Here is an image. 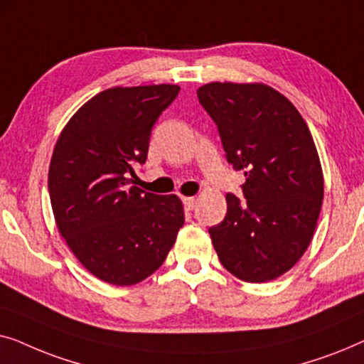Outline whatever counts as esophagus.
Listing matches in <instances>:
<instances>
[{"label":"esophagus","instance_id":"esophagus-1","mask_svg":"<svg viewBox=\"0 0 364 364\" xmlns=\"http://www.w3.org/2000/svg\"><path fill=\"white\" fill-rule=\"evenodd\" d=\"M183 205H186L187 210H193L197 207V198L196 197H183Z\"/></svg>","mask_w":364,"mask_h":364}]
</instances>
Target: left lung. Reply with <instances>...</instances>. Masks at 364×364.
Listing matches in <instances>:
<instances>
[{
  "mask_svg": "<svg viewBox=\"0 0 364 364\" xmlns=\"http://www.w3.org/2000/svg\"><path fill=\"white\" fill-rule=\"evenodd\" d=\"M198 101L217 124L227 161L245 176L227 215L208 228L218 260L243 282L275 280L310 245L323 203V171L298 109L262 82H210Z\"/></svg>",
  "mask_w": 364,
  "mask_h": 364,
  "instance_id": "8db88e82",
  "label": "left lung"
}]
</instances>
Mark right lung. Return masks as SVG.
<instances>
[{
    "mask_svg": "<svg viewBox=\"0 0 364 364\" xmlns=\"http://www.w3.org/2000/svg\"><path fill=\"white\" fill-rule=\"evenodd\" d=\"M176 84L111 87L84 104L59 134L48 173L58 230L99 280L131 287L166 260L183 225L177 196L131 186Z\"/></svg>",
    "mask_w": 364,
    "mask_h": 364,
    "instance_id": "1",
    "label": "right lung"
}]
</instances>
